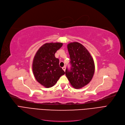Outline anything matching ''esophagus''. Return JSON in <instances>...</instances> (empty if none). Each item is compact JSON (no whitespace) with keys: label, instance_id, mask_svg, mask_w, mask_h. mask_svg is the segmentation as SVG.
<instances>
[{"label":"esophagus","instance_id":"1","mask_svg":"<svg viewBox=\"0 0 125 125\" xmlns=\"http://www.w3.org/2000/svg\"><path fill=\"white\" fill-rule=\"evenodd\" d=\"M62 69H63V70L65 72V71H66V67H65V66H64V67H62Z\"/></svg>","mask_w":125,"mask_h":125}]
</instances>
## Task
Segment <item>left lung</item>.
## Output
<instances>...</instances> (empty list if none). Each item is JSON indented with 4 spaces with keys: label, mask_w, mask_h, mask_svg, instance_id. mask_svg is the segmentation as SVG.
Listing matches in <instances>:
<instances>
[{
    "label": "left lung",
    "mask_w": 125,
    "mask_h": 125,
    "mask_svg": "<svg viewBox=\"0 0 125 125\" xmlns=\"http://www.w3.org/2000/svg\"><path fill=\"white\" fill-rule=\"evenodd\" d=\"M70 55V70L67 68L66 75L71 85L76 89L87 85L94 72V59L85 47L79 42H71L67 45Z\"/></svg>",
    "instance_id": "1"
}]
</instances>
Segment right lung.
I'll return each mask as SVG.
<instances>
[{
  "label": "right lung",
  "mask_w": 125,
  "mask_h": 125,
  "mask_svg": "<svg viewBox=\"0 0 125 125\" xmlns=\"http://www.w3.org/2000/svg\"><path fill=\"white\" fill-rule=\"evenodd\" d=\"M62 46V43H46L39 48L32 62V71L36 80L46 88L53 86L59 77L64 74L59 67L55 54Z\"/></svg>",
  "instance_id": "add662e5"
}]
</instances>
